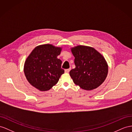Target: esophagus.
<instances>
[{
	"instance_id": "obj_1",
	"label": "esophagus",
	"mask_w": 132,
	"mask_h": 132,
	"mask_svg": "<svg viewBox=\"0 0 132 132\" xmlns=\"http://www.w3.org/2000/svg\"><path fill=\"white\" fill-rule=\"evenodd\" d=\"M70 69H66V70H65V72L66 73H69V72H70Z\"/></svg>"
}]
</instances>
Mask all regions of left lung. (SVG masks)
I'll list each match as a JSON object with an SVG mask.
<instances>
[{"label":"left lung","mask_w":132,"mask_h":132,"mask_svg":"<svg viewBox=\"0 0 132 132\" xmlns=\"http://www.w3.org/2000/svg\"><path fill=\"white\" fill-rule=\"evenodd\" d=\"M76 66L70 71L73 82L81 88L92 90L105 80L108 66L103 56L92 47L77 46L71 48Z\"/></svg>","instance_id":"1"}]
</instances>
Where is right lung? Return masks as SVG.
Returning <instances> with one entry per match:
<instances>
[{
	"mask_svg": "<svg viewBox=\"0 0 132 132\" xmlns=\"http://www.w3.org/2000/svg\"><path fill=\"white\" fill-rule=\"evenodd\" d=\"M61 47L46 44L36 47L27 58L24 72L31 85L40 91H47L58 82L64 73L61 60L57 59Z\"/></svg>",
	"mask_w": 132,
	"mask_h": 132,
	"instance_id": "obj_1",
	"label": "right lung"
}]
</instances>
